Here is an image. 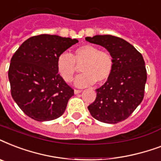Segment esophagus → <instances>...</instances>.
Masks as SVG:
<instances>
[{
    "mask_svg": "<svg viewBox=\"0 0 161 161\" xmlns=\"http://www.w3.org/2000/svg\"><path fill=\"white\" fill-rule=\"evenodd\" d=\"M81 92H82V90H79V89H74V93H75V94L80 93Z\"/></svg>",
    "mask_w": 161,
    "mask_h": 161,
    "instance_id": "obj_1",
    "label": "esophagus"
}]
</instances>
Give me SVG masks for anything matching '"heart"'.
Masks as SVG:
<instances>
[{
    "label": "heart",
    "mask_w": 161,
    "mask_h": 161,
    "mask_svg": "<svg viewBox=\"0 0 161 161\" xmlns=\"http://www.w3.org/2000/svg\"><path fill=\"white\" fill-rule=\"evenodd\" d=\"M82 74L75 79V85L80 88L106 83L114 70V58L107 51L98 47L85 44L78 47L72 54L63 53L57 59V69L67 83L73 81L78 66H81Z\"/></svg>",
    "instance_id": "obj_1"
}]
</instances>
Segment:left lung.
<instances>
[{
  "mask_svg": "<svg viewBox=\"0 0 161 161\" xmlns=\"http://www.w3.org/2000/svg\"><path fill=\"white\" fill-rule=\"evenodd\" d=\"M85 39L105 47L114 62L112 74L96 89L95 100L88 105V110L100 122L117 124L124 121L144 98L147 80L144 58L135 47L118 36L97 35Z\"/></svg>",
  "mask_w": 161,
  "mask_h": 161,
  "instance_id": "obj_1",
  "label": "left lung"
}]
</instances>
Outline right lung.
<instances>
[{
	"instance_id": "right-lung-1",
	"label": "right lung",
	"mask_w": 161,
	"mask_h": 161,
	"mask_svg": "<svg viewBox=\"0 0 161 161\" xmlns=\"http://www.w3.org/2000/svg\"><path fill=\"white\" fill-rule=\"evenodd\" d=\"M77 42L42 34L26 40L12 56L8 70L11 96L28 117L50 121L63 115L74 91L58 73L57 59Z\"/></svg>"
}]
</instances>
